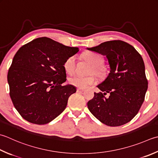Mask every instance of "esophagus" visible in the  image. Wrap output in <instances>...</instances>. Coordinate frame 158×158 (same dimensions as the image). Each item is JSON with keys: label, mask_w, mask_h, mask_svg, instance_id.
Masks as SVG:
<instances>
[{"label": "esophagus", "mask_w": 158, "mask_h": 158, "mask_svg": "<svg viewBox=\"0 0 158 158\" xmlns=\"http://www.w3.org/2000/svg\"><path fill=\"white\" fill-rule=\"evenodd\" d=\"M77 92H79V93H82V92L85 91V89H82V88H77Z\"/></svg>", "instance_id": "esophagus-1"}]
</instances>
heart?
Returning <instances> with one entry per match:
<instances>
[{"label":"heart","instance_id":"1","mask_svg":"<svg viewBox=\"0 0 158 158\" xmlns=\"http://www.w3.org/2000/svg\"><path fill=\"white\" fill-rule=\"evenodd\" d=\"M83 58L92 65L90 73H94L99 77L103 76L106 74V68L102 65L104 61V59L100 54L97 52H88L83 55ZM76 64L77 61L75 56H71L68 58L64 64V67L66 72L69 75L73 74L75 72ZM96 81H97V77L94 75L88 77L75 75L69 78L70 84L80 88H87L89 85L94 84Z\"/></svg>","mask_w":158,"mask_h":158}]
</instances>
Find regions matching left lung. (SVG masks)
Instances as JSON below:
<instances>
[{"instance_id":"obj_1","label":"left lung","mask_w":158,"mask_h":158,"mask_svg":"<svg viewBox=\"0 0 158 158\" xmlns=\"http://www.w3.org/2000/svg\"><path fill=\"white\" fill-rule=\"evenodd\" d=\"M87 49L106 55L110 67L107 78L97 85L102 92H94L88 102L89 112L107 126L126 124L140 110L148 88L143 57L134 46L121 40Z\"/></svg>"}]
</instances>
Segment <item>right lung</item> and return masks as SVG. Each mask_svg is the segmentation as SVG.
Here are the masks:
<instances>
[{
	"instance_id": "add662e5",
	"label": "right lung",
	"mask_w": 158,
	"mask_h": 158,
	"mask_svg": "<svg viewBox=\"0 0 158 158\" xmlns=\"http://www.w3.org/2000/svg\"><path fill=\"white\" fill-rule=\"evenodd\" d=\"M79 51L42 37L23 45L15 53L7 74L9 95L24 119L37 125L54 120L76 92L66 81L64 64Z\"/></svg>"
}]
</instances>
